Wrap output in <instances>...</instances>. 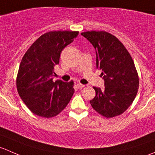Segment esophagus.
Returning a JSON list of instances; mask_svg holds the SVG:
<instances>
[{
  "label": "esophagus",
  "instance_id": "obj_1",
  "mask_svg": "<svg viewBox=\"0 0 155 155\" xmlns=\"http://www.w3.org/2000/svg\"><path fill=\"white\" fill-rule=\"evenodd\" d=\"M76 87H77V88L80 89V88H82L83 87H85V85H82V84H81V83H78L77 85H76Z\"/></svg>",
  "mask_w": 155,
  "mask_h": 155
}]
</instances>
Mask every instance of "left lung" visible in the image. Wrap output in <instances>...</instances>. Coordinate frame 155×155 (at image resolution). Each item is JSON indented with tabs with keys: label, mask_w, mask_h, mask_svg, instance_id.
<instances>
[{
	"label": "left lung",
	"mask_w": 155,
	"mask_h": 155,
	"mask_svg": "<svg viewBox=\"0 0 155 155\" xmlns=\"http://www.w3.org/2000/svg\"><path fill=\"white\" fill-rule=\"evenodd\" d=\"M82 36L96 50V67L102 70L104 90L96 92L90 104L106 118L121 115L132 104L139 88V76L132 57L123 43L107 31H86Z\"/></svg>",
	"instance_id": "obj_1"
}]
</instances>
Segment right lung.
<instances>
[{"label":"right lung","mask_w":155,"mask_h":155,"mask_svg":"<svg viewBox=\"0 0 155 155\" xmlns=\"http://www.w3.org/2000/svg\"><path fill=\"white\" fill-rule=\"evenodd\" d=\"M79 31H49L40 36L23 56L16 77L18 93L35 115L48 118L64 109L74 93V82H54L61 52Z\"/></svg>","instance_id":"obj_1"}]
</instances>
